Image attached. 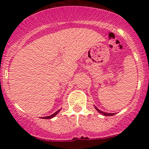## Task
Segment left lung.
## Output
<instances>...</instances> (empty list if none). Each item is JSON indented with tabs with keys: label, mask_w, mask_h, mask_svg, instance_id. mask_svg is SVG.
<instances>
[{
	"label": "left lung",
	"mask_w": 149,
	"mask_h": 149,
	"mask_svg": "<svg viewBox=\"0 0 149 149\" xmlns=\"http://www.w3.org/2000/svg\"><path fill=\"white\" fill-rule=\"evenodd\" d=\"M94 108L95 109V110H96V111L98 112L99 113H101L102 115H104V116H113L114 115H115V113H104V112L101 111L100 110H99L96 107H95V106H94Z\"/></svg>",
	"instance_id": "1"
}]
</instances>
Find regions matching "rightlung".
<instances>
[{"instance_id": "add662e5", "label": "right lung", "mask_w": 149, "mask_h": 149, "mask_svg": "<svg viewBox=\"0 0 149 149\" xmlns=\"http://www.w3.org/2000/svg\"><path fill=\"white\" fill-rule=\"evenodd\" d=\"M61 109H60V110H58V111H56V113H54V114H53V115H50V116H47V117H42V119H52V118H54V117H56V116L58 115V113L59 112H60V111H61Z\"/></svg>"}]
</instances>
